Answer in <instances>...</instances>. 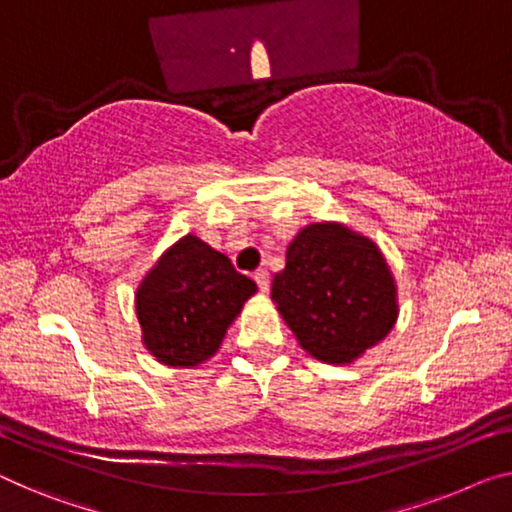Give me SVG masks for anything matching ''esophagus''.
Returning a JSON list of instances; mask_svg holds the SVG:
<instances>
[{"mask_svg":"<svg viewBox=\"0 0 512 512\" xmlns=\"http://www.w3.org/2000/svg\"><path fill=\"white\" fill-rule=\"evenodd\" d=\"M255 282H257V287H259V292H269V271H264V269H259V271H255Z\"/></svg>","mask_w":512,"mask_h":512,"instance_id":"34e87169","label":"esophagus"}]
</instances>
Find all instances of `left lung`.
<instances>
[{
	"mask_svg": "<svg viewBox=\"0 0 512 512\" xmlns=\"http://www.w3.org/2000/svg\"><path fill=\"white\" fill-rule=\"evenodd\" d=\"M271 299L303 352L329 365L358 361L400 315L398 285L381 248L335 220L296 232Z\"/></svg>",
	"mask_w": 512,
	"mask_h": 512,
	"instance_id": "1",
	"label": "left lung"
}]
</instances>
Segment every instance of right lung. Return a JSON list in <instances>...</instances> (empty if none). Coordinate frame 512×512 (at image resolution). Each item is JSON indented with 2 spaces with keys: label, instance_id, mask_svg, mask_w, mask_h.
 <instances>
[{
  "label": "right lung",
  "instance_id": "add662e5",
  "mask_svg": "<svg viewBox=\"0 0 512 512\" xmlns=\"http://www.w3.org/2000/svg\"><path fill=\"white\" fill-rule=\"evenodd\" d=\"M257 292L230 257L197 234L174 241L135 289L142 345L167 368H197L223 345L243 303Z\"/></svg>",
  "mask_w": 512,
  "mask_h": 512
}]
</instances>
